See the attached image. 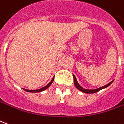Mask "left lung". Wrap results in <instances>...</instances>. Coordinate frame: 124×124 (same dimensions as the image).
<instances>
[{"label": "left lung", "instance_id": "8db88e82", "mask_svg": "<svg viewBox=\"0 0 124 124\" xmlns=\"http://www.w3.org/2000/svg\"><path fill=\"white\" fill-rule=\"evenodd\" d=\"M73 77H74V83L75 86H76L78 90H80V91H82V92L83 93H97V91H99L101 89H105V88H106V87H107L108 86H109L111 84L113 83V81H111V82H110L109 84H107V85H105V86H102V87H100V88H98V89H93V90H91V89H83V87L80 86V85L78 83V82H77V78H76V77H75V76H74V74H73Z\"/></svg>", "mask_w": 124, "mask_h": 124}]
</instances>
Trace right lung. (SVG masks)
<instances>
[{
  "label": "right lung",
  "mask_w": 124,
  "mask_h": 124,
  "mask_svg": "<svg viewBox=\"0 0 124 124\" xmlns=\"http://www.w3.org/2000/svg\"><path fill=\"white\" fill-rule=\"evenodd\" d=\"M54 77L53 78H52V80H51V82H50V83H48L46 86H44V87H42V88H41V89H37V90H28V89H23L25 91H27V92H31V93H38V92H41V91H44V90H46V89H47L49 86L52 85V83H53L54 81Z\"/></svg>",
  "instance_id": "obj_1"
}]
</instances>
